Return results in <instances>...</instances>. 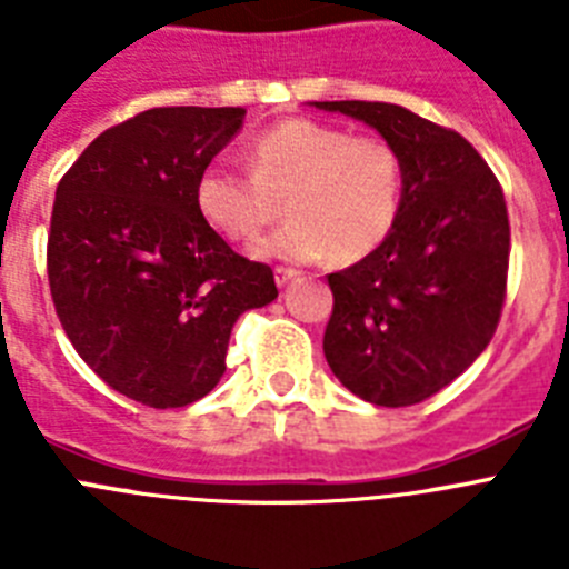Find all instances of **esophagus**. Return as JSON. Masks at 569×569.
<instances>
[{
	"instance_id": "34e87169",
	"label": "esophagus",
	"mask_w": 569,
	"mask_h": 569,
	"mask_svg": "<svg viewBox=\"0 0 569 569\" xmlns=\"http://www.w3.org/2000/svg\"><path fill=\"white\" fill-rule=\"evenodd\" d=\"M296 270H290V268H276V284H279V288H284V284H290V281L296 279Z\"/></svg>"
}]
</instances>
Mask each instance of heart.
<instances>
[{
  "mask_svg": "<svg viewBox=\"0 0 569 569\" xmlns=\"http://www.w3.org/2000/svg\"><path fill=\"white\" fill-rule=\"evenodd\" d=\"M250 176L210 162L196 179V210L224 239L250 241L288 210L284 224L253 244L259 259L308 264L359 261L390 236L401 210L405 164L381 136H350L313 119H284L248 148Z\"/></svg>",
  "mask_w": 569,
  "mask_h": 569,
  "instance_id": "b5f03b06",
  "label": "heart"
}]
</instances>
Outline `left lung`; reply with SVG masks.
I'll use <instances>...</instances> for the list:
<instances>
[{
    "instance_id": "1",
    "label": "left lung",
    "mask_w": 569,
    "mask_h": 569,
    "mask_svg": "<svg viewBox=\"0 0 569 569\" xmlns=\"http://www.w3.org/2000/svg\"><path fill=\"white\" fill-rule=\"evenodd\" d=\"M310 104L373 128L405 164L390 236L353 268L328 276L325 359L370 405H419L465 373L496 333L510 259L505 193L465 136L413 110Z\"/></svg>"
}]
</instances>
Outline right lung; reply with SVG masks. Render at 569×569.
Here are the masks:
<instances>
[{
  "label": "right lung",
  "mask_w": 569,
  "mask_h": 569,
  "mask_svg": "<svg viewBox=\"0 0 569 569\" xmlns=\"http://www.w3.org/2000/svg\"><path fill=\"white\" fill-rule=\"evenodd\" d=\"M244 108H153L104 130L62 176L48 279L64 333L113 390L164 410L208 396L230 330L279 296L196 210V179Z\"/></svg>",
  "instance_id": "obj_1"
}]
</instances>
